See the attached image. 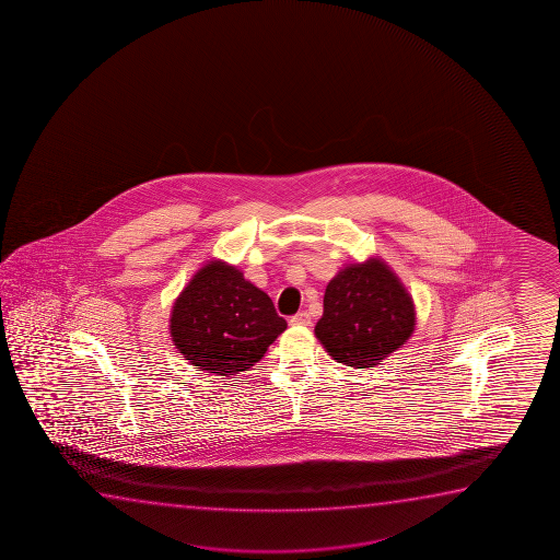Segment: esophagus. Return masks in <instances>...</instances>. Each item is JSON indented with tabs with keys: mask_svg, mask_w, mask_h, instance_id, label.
<instances>
[{
	"mask_svg": "<svg viewBox=\"0 0 560 560\" xmlns=\"http://www.w3.org/2000/svg\"><path fill=\"white\" fill-rule=\"evenodd\" d=\"M310 322H312V317H310V314L307 312H299L296 315H292L291 317V325H310Z\"/></svg>",
	"mask_w": 560,
	"mask_h": 560,
	"instance_id": "34e87169",
	"label": "esophagus"
}]
</instances>
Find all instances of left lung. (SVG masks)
I'll return each mask as SVG.
<instances>
[{
	"label": "left lung",
	"mask_w": 560,
	"mask_h": 560,
	"mask_svg": "<svg viewBox=\"0 0 560 560\" xmlns=\"http://www.w3.org/2000/svg\"><path fill=\"white\" fill-rule=\"evenodd\" d=\"M415 325L413 296L381 256H371L330 279L314 332L332 360L368 369L406 345Z\"/></svg>",
	"instance_id": "8db88e82"
}]
</instances>
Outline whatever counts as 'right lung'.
<instances>
[{"label":"right lung","mask_w":560,"mask_h":560,"mask_svg":"<svg viewBox=\"0 0 560 560\" xmlns=\"http://www.w3.org/2000/svg\"><path fill=\"white\" fill-rule=\"evenodd\" d=\"M284 329L268 294L220 258L195 271L170 312L177 352L197 371L220 376L254 368Z\"/></svg>","instance_id":"add662e5"}]
</instances>
